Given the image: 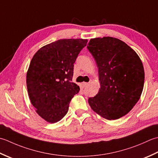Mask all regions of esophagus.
Listing matches in <instances>:
<instances>
[{"mask_svg":"<svg viewBox=\"0 0 158 158\" xmlns=\"http://www.w3.org/2000/svg\"><path fill=\"white\" fill-rule=\"evenodd\" d=\"M88 85H89V83H87V82H82V86H83V87H86V86H87Z\"/></svg>","mask_w":158,"mask_h":158,"instance_id":"esophagus-1","label":"esophagus"}]
</instances>
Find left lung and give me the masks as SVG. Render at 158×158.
<instances>
[{
    "label": "left lung",
    "instance_id": "8db88e82",
    "mask_svg": "<svg viewBox=\"0 0 158 158\" xmlns=\"http://www.w3.org/2000/svg\"><path fill=\"white\" fill-rule=\"evenodd\" d=\"M87 48L99 69L100 88L88 102L92 110L107 120L126 115L142 94L144 71L136 52L117 38L91 39Z\"/></svg>",
    "mask_w": 158,
    "mask_h": 158
}]
</instances>
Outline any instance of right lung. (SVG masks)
Returning a JSON list of instances; mask_svg holds the SVG:
<instances>
[{"label": "right lung", "mask_w": 158, "mask_h": 158, "mask_svg": "<svg viewBox=\"0 0 158 158\" xmlns=\"http://www.w3.org/2000/svg\"><path fill=\"white\" fill-rule=\"evenodd\" d=\"M87 40L63 39L41 47L31 59L27 73V91L37 113L50 123L68 111L71 99L80 91L71 82L73 63Z\"/></svg>", "instance_id": "add662e5"}]
</instances>
